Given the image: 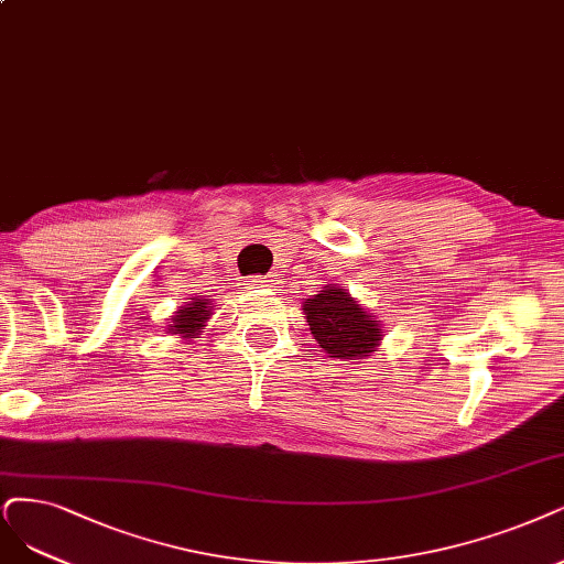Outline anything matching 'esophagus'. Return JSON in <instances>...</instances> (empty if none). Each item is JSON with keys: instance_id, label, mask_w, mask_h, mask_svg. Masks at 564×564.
<instances>
[{"instance_id": "esophagus-1", "label": "esophagus", "mask_w": 564, "mask_h": 564, "mask_svg": "<svg viewBox=\"0 0 564 564\" xmlns=\"http://www.w3.org/2000/svg\"><path fill=\"white\" fill-rule=\"evenodd\" d=\"M243 285H246L248 290H253V293H258V290L276 288V279H274V276H248Z\"/></svg>"}]
</instances>
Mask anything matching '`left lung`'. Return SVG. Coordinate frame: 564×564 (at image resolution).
Listing matches in <instances>:
<instances>
[{"instance_id": "left-lung-1", "label": "left lung", "mask_w": 564, "mask_h": 564, "mask_svg": "<svg viewBox=\"0 0 564 564\" xmlns=\"http://www.w3.org/2000/svg\"><path fill=\"white\" fill-rule=\"evenodd\" d=\"M304 318L329 358H362L381 341L379 321L344 293V288H325L314 300H306Z\"/></svg>"}]
</instances>
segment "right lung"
Listing matches in <instances>:
<instances>
[{
	"label": "right lung",
	"instance_id": "obj_1",
	"mask_svg": "<svg viewBox=\"0 0 564 564\" xmlns=\"http://www.w3.org/2000/svg\"><path fill=\"white\" fill-rule=\"evenodd\" d=\"M208 302L206 300H195L187 306H181L176 311V316L172 318L174 325L172 327V335H183L187 339H195L197 332L204 327V321L208 318Z\"/></svg>",
	"mask_w": 564,
	"mask_h": 564
}]
</instances>
